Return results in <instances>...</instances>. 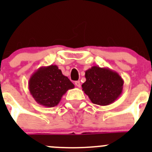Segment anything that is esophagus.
<instances>
[{"instance_id":"esophagus-1","label":"esophagus","mask_w":152,"mask_h":152,"mask_svg":"<svg viewBox=\"0 0 152 152\" xmlns=\"http://www.w3.org/2000/svg\"><path fill=\"white\" fill-rule=\"evenodd\" d=\"M75 86H77V87H80V82L79 80H77V81H75Z\"/></svg>"}]
</instances>
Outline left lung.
Here are the masks:
<instances>
[{
  "mask_svg": "<svg viewBox=\"0 0 152 152\" xmlns=\"http://www.w3.org/2000/svg\"><path fill=\"white\" fill-rule=\"evenodd\" d=\"M86 80L83 91L93 103L107 106L121 94L124 80L117 72L108 68L92 66L86 71Z\"/></svg>",
  "mask_w": 152,
  "mask_h": 152,
  "instance_id": "obj_1",
  "label": "left lung"
}]
</instances>
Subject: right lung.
<instances>
[{"mask_svg": "<svg viewBox=\"0 0 152 152\" xmlns=\"http://www.w3.org/2000/svg\"><path fill=\"white\" fill-rule=\"evenodd\" d=\"M74 87V84L55 65L41 67L28 81L30 94L37 103L46 107L57 106L67 90Z\"/></svg>", "mask_w": 152, "mask_h": 152, "instance_id": "right-lung-1", "label": "right lung"}]
</instances>
